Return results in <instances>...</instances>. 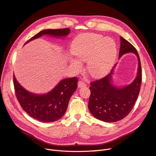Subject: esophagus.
Here are the masks:
<instances>
[{
	"mask_svg": "<svg viewBox=\"0 0 156 156\" xmlns=\"http://www.w3.org/2000/svg\"><path fill=\"white\" fill-rule=\"evenodd\" d=\"M86 86V84L85 83H84L83 81H78V87L79 88H81V87H85Z\"/></svg>",
	"mask_w": 156,
	"mask_h": 156,
	"instance_id": "34e87169",
	"label": "esophagus"
}]
</instances>
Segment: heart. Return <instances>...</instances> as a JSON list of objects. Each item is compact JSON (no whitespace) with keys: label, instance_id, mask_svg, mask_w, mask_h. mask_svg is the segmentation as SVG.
<instances>
[{"label":"heart","instance_id":"1","mask_svg":"<svg viewBox=\"0 0 156 156\" xmlns=\"http://www.w3.org/2000/svg\"><path fill=\"white\" fill-rule=\"evenodd\" d=\"M71 52L82 61H87V69L93 77L102 76L112 66L117 53V46L111 37L89 33L82 34L74 39ZM70 63L77 71L82 69V64L71 58Z\"/></svg>","mask_w":156,"mask_h":156}]
</instances>
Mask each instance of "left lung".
<instances>
[{
  "label": "left lung",
  "instance_id": "obj_1",
  "mask_svg": "<svg viewBox=\"0 0 156 156\" xmlns=\"http://www.w3.org/2000/svg\"><path fill=\"white\" fill-rule=\"evenodd\" d=\"M119 56L133 53L138 57L137 76L127 86L118 88L112 83L115 66L110 73L105 77L90 83L91 94L89 101V109L96 119L106 122H114L125 118L133 109L138 97L141 83V66L136 48L122 37H120Z\"/></svg>",
  "mask_w": 156,
  "mask_h": 156
}]
</instances>
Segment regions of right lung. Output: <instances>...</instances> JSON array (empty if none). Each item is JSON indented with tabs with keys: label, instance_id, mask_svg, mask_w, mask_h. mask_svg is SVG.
<instances>
[{
	"label": "right lung",
	"instance_id": "add662e5",
	"mask_svg": "<svg viewBox=\"0 0 156 156\" xmlns=\"http://www.w3.org/2000/svg\"><path fill=\"white\" fill-rule=\"evenodd\" d=\"M69 32L68 28L43 30L31 37L25 44L43 35L61 37L68 35ZM77 82L76 77L66 78L48 93L38 95L25 90L13 75L15 94L20 106L30 117L43 122L57 121L64 115L72 94L76 89Z\"/></svg>",
	"mask_w": 156,
	"mask_h": 156
}]
</instances>
